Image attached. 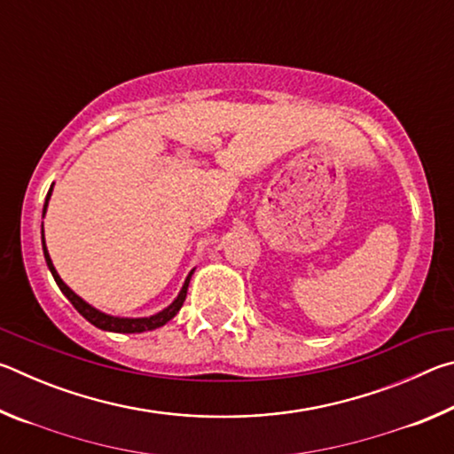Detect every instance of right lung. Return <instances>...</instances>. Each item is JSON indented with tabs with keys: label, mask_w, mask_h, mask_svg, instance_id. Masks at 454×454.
I'll use <instances>...</instances> for the list:
<instances>
[{
	"label": "right lung",
	"mask_w": 454,
	"mask_h": 454,
	"mask_svg": "<svg viewBox=\"0 0 454 454\" xmlns=\"http://www.w3.org/2000/svg\"><path fill=\"white\" fill-rule=\"evenodd\" d=\"M51 190H53V184L51 188L48 192V196H45V204H43V216H45V210H48V202H50V196H51ZM42 244H43V256H45V262H48V268L50 272L53 276V280H56V284L59 286V290L64 292V296L67 298L74 304V309L78 310L83 318H86L88 322H91V325L102 328V330H107V333H124V334H136V333H145V330H153V328H160L164 326L168 320H172L176 314H178V310L182 309L184 301H186V292H188V284H190V278L192 274H194V270H192L186 280H184V286L180 290V294L176 296V301L168 306V309L160 310L158 314H152V317H144V318H121V317H112V314H106L102 310L94 309V306L88 304L83 298H80L75 292L67 286V284L59 278V274L56 268H53L51 264V258H50V252L48 248H45V238H43V228H42Z\"/></svg>",
	"instance_id": "right-lung-1"
}]
</instances>
